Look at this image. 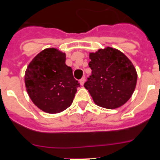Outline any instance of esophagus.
<instances>
[{
  "label": "esophagus",
  "mask_w": 160,
  "mask_h": 160,
  "mask_svg": "<svg viewBox=\"0 0 160 160\" xmlns=\"http://www.w3.org/2000/svg\"><path fill=\"white\" fill-rule=\"evenodd\" d=\"M84 81H85V77H82V78L80 80V85H82V86H83V83H84Z\"/></svg>",
  "instance_id": "esophagus-1"
}]
</instances>
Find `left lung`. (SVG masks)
<instances>
[{
    "instance_id": "8db88e82",
    "label": "left lung",
    "mask_w": 160,
    "mask_h": 160,
    "mask_svg": "<svg viewBox=\"0 0 160 160\" xmlns=\"http://www.w3.org/2000/svg\"><path fill=\"white\" fill-rule=\"evenodd\" d=\"M91 75L84 87L97 105L115 109L132 97L137 83L135 67L124 53L107 47L90 53Z\"/></svg>"
}]
</instances>
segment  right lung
<instances>
[{
	"label": "right lung",
	"instance_id": "1",
	"mask_svg": "<svg viewBox=\"0 0 160 160\" xmlns=\"http://www.w3.org/2000/svg\"><path fill=\"white\" fill-rule=\"evenodd\" d=\"M66 54L55 48L38 53L25 71V83L32 102L42 111L56 114L72 104L80 83L66 65Z\"/></svg>",
	"mask_w": 160,
	"mask_h": 160
}]
</instances>
